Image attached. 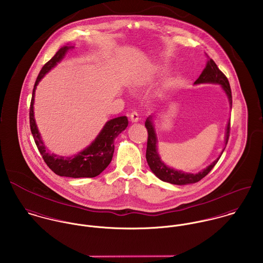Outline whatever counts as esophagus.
I'll return each mask as SVG.
<instances>
[{
	"instance_id": "1",
	"label": "esophagus",
	"mask_w": 263,
	"mask_h": 263,
	"mask_svg": "<svg viewBox=\"0 0 263 263\" xmlns=\"http://www.w3.org/2000/svg\"><path fill=\"white\" fill-rule=\"evenodd\" d=\"M129 117H130L132 122H137V121L139 120V114H138V112H136V111H133V112L130 113Z\"/></svg>"
}]
</instances>
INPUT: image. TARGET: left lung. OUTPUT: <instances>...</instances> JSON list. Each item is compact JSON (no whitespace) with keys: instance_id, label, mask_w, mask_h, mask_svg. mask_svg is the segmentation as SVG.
Returning a JSON list of instances; mask_svg holds the SVG:
<instances>
[{"instance_id":"8db88e82","label":"left lung","mask_w":263,"mask_h":263,"mask_svg":"<svg viewBox=\"0 0 263 263\" xmlns=\"http://www.w3.org/2000/svg\"><path fill=\"white\" fill-rule=\"evenodd\" d=\"M203 83H212V84L221 85L223 89L226 90V92H227V95L229 97V100L231 102V105H232V102H233L232 101V90H231L229 80L220 71V69L217 67V65L215 64V62L212 59H210L208 61L205 69L203 70V72L201 73L199 79L195 82V84H203ZM145 126H146L147 132H148L147 151H146L147 162H148L151 171L153 172V174L156 175L157 177H159L163 181H167V182H171V183H174V184H186V183L197 182V181L201 180L203 177H205L206 175L211 172V170L214 167V165L217 163L218 159L221 156L220 155L206 170H204L203 172H201V173H199L197 175L184 174V173L179 172V171L177 172V171H175V170H172V168L167 167L160 160V157H159V155L157 153V148H156L157 140H156V136H155L152 123L150 121V118H148L146 120ZM230 133H231V121L228 123V127H227L226 144H228V142H229Z\"/></svg>"}]
</instances>
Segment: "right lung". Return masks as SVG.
Instances as JSON below:
<instances>
[{"label":"right lung","instance_id":"add662e5","mask_svg":"<svg viewBox=\"0 0 263 263\" xmlns=\"http://www.w3.org/2000/svg\"><path fill=\"white\" fill-rule=\"evenodd\" d=\"M69 47L61 48L54 57L49 60L40 71L34 87L32 89V97L29 107V125L30 130L35 142V145L49 168L56 175L68 177H95L100 175L111 162L114 153V140L115 138L126 128L128 120L126 116H119L114 119L109 120L97 139L88 146L87 149L76 155L74 157H58L54 154H50L46 151L45 146L41 140L39 130L35 125L33 117V98L34 89L39 82L44 78V76L51 70L57 62H59L65 55Z\"/></svg>","mask_w":263,"mask_h":263}]
</instances>
